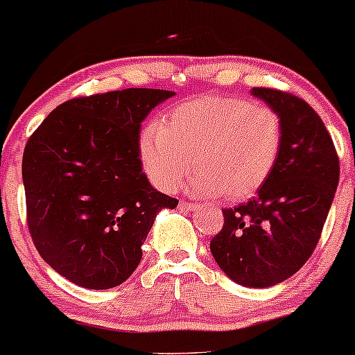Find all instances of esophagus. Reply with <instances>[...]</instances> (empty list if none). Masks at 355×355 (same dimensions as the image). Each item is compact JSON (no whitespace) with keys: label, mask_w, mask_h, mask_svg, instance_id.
I'll return each mask as SVG.
<instances>
[{"label":"esophagus","mask_w":355,"mask_h":355,"mask_svg":"<svg viewBox=\"0 0 355 355\" xmlns=\"http://www.w3.org/2000/svg\"><path fill=\"white\" fill-rule=\"evenodd\" d=\"M198 207L197 204H192V202H180V205H178V209L182 210H196Z\"/></svg>","instance_id":"1"}]
</instances>
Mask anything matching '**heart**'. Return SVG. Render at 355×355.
<instances>
[{
    "mask_svg": "<svg viewBox=\"0 0 355 355\" xmlns=\"http://www.w3.org/2000/svg\"><path fill=\"white\" fill-rule=\"evenodd\" d=\"M283 145V123L266 104L234 96H198L170 109L139 138L148 177L163 192L192 168L198 196L243 200L271 177Z\"/></svg>",
    "mask_w": 355,
    "mask_h": 355,
    "instance_id": "1",
    "label": "heart"
}]
</instances>
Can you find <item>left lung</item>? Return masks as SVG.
Segmentation results:
<instances>
[{"instance_id": "obj_1", "label": "left lung", "mask_w": 355, "mask_h": 355, "mask_svg": "<svg viewBox=\"0 0 355 355\" xmlns=\"http://www.w3.org/2000/svg\"><path fill=\"white\" fill-rule=\"evenodd\" d=\"M251 94L282 118V153L258 196L222 210L224 225L210 251L232 282L268 288L295 275L315 251L340 166L332 138L309 103L279 89L252 87Z\"/></svg>"}]
</instances>
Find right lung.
I'll use <instances>...</instances> for the list:
<instances>
[{
  "mask_svg": "<svg viewBox=\"0 0 355 355\" xmlns=\"http://www.w3.org/2000/svg\"><path fill=\"white\" fill-rule=\"evenodd\" d=\"M175 92L124 89L73 97L33 131L23 151L26 224L38 254L91 290L126 282L162 209L177 207L148 182L139 128Z\"/></svg>",
  "mask_w": 355,
  "mask_h": 355,
  "instance_id": "1",
  "label": "right lung"
}]
</instances>
